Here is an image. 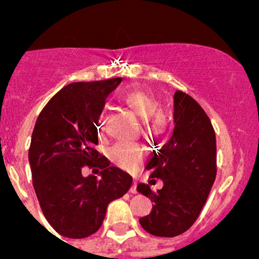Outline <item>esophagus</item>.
Listing matches in <instances>:
<instances>
[{"label":"esophagus","instance_id":"esophagus-1","mask_svg":"<svg viewBox=\"0 0 259 259\" xmlns=\"http://www.w3.org/2000/svg\"><path fill=\"white\" fill-rule=\"evenodd\" d=\"M130 193H133V194H137L138 193V189H137V183H133L132 188H130Z\"/></svg>","mask_w":259,"mask_h":259}]
</instances>
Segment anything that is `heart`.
<instances>
[{
	"instance_id": "1",
	"label": "heart",
	"mask_w": 259,
	"mask_h": 259,
	"mask_svg": "<svg viewBox=\"0 0 259 259\" xmlns=\"http://www.w3.org/2000/svg\"><path fill=\"white\" fill-rule=\"evenodd\" d=\"M121 103L143 121V134L153 142H160L170 134L173 129V117L168 111L161 109V103L153 94L142 90L127 91L120 98ZM105 117L101 115L98 129L101 135L105 132ZM109 158L121 169L132 170L137 168L144 159V146L129 143H117L109 150Z\"/></svg>"
}]
</instances>
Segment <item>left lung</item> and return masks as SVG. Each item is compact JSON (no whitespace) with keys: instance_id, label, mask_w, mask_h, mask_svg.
<instances>
[{"instance_id":"left-lung-1","label":"left lung","mask_w":259,"mask_h":259,"mask_svg":"<svg viewBox=\"0 0 259 259\" xmlns=\"http://www.w3.org/2000/svg\"><path fill=\"white\" fill-rule=\"evenodd\" d=\"M174 132L145 166L150 178L163 180L160 190L139 184L138 192L154 202L139 219L148 233L176 237L194 224L217 176V142L207 113L190 95L174 94ZM155 182V179H153Z\"/></svg>"}]
</instances>
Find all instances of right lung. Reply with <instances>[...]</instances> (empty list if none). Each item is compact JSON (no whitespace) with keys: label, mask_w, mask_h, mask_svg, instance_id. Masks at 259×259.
Segmentation results:
<instances>
[{"label":"right lung","mask_w":259,"mask_h":259,"mask_svg":"<svg viewBox=\"0 0 259 259\" xmlns=\"http://www.w3.org/2000/svg\"><path fill=\"white\" fill-rule=\"evenodd\" d=\"M120 82L121 77L69 83L36 120L28 150L33 188L49 223L67 238L98 232L109 203L132 187V177L95 149L98 119ZM85 166L100 168L102 179L83 177Z\"/></svg>","instance_id":"obj_1"}]
</instances>
